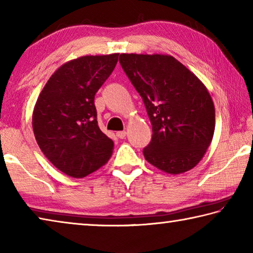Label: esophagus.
<instances>
[{
	"instance_id": "obj_1",
	"label": "esophagus",
	"mask_w": 253,
	"mask_h": 253,
	"mask_svg": "<svg viewBox=\"0 0 253 253\" xmlns=\"http://www.w3.org/2000/svg\"><path fill=\"white\" fill-rule=\"evenodd\" d=\"M126 134L127 132L125 130H121V131H117V136L119 137L121 139H124L126 137Z\"/></svg>"
}]
</instances>
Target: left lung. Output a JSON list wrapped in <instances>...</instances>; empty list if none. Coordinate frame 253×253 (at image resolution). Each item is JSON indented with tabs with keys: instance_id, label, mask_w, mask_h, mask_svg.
Wrapping results in <instances>:
<instances>
[{
	"instance_id": "8db88e82",
	"label": "left lung",
	"mask_w": 253,
	"mask_h": 253,
	"mask_svg": "<svg viewBox=\"0 0 253 253\" xmlns=\"http://www.w3.org/2000/svg\"><path fill=\"white\" fill-rule=\"evenodd\" d=\"M119 62L143 98L153 126L145 160L169 174L193 169L207 153L215 128L207 87L172 55L122 53Z\"/></svg>"
}]
</instances>
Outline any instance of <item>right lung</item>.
<instances>
[{
	"label": "right lung",
	"instance_id": "add662e5",
	"mask_svg": "<svg viewBox=\"0 0 253 253\" xmlns=\"http://www.w3.org/2000/svg\"><path fill=\"white\" fill-rule=\"evenodd\" d=\"M118 55H84L66 62L38 97L32 115L37 143L68 176H87L113 154L114 142L98 126L95 95L116 67Z\"/></svg>",
	"mask_w": 253,
	"mask_h": 253
}]
</instances>
